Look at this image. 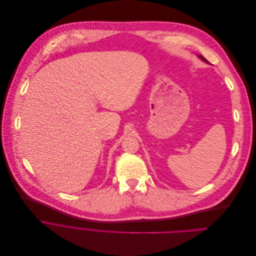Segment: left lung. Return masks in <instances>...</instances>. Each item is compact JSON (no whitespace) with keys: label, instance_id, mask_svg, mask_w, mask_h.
I'll list each match as a JSON object with an SVG mask.
<instances>
[{"label":"left lung","instance_id":"1","mask_svg":"<svg viewBox=\"0 0 256 256\" xmlns=\"http://www.w3.org/2000/svg\"><path fill=\"white\" fill-rule=\"evenodd\" d=\"M198 56V58H200V60H204V62H207V60H205V58H202V56Z\"/></svg>","mask_w":256,"mask_h":256}]
</instances>
